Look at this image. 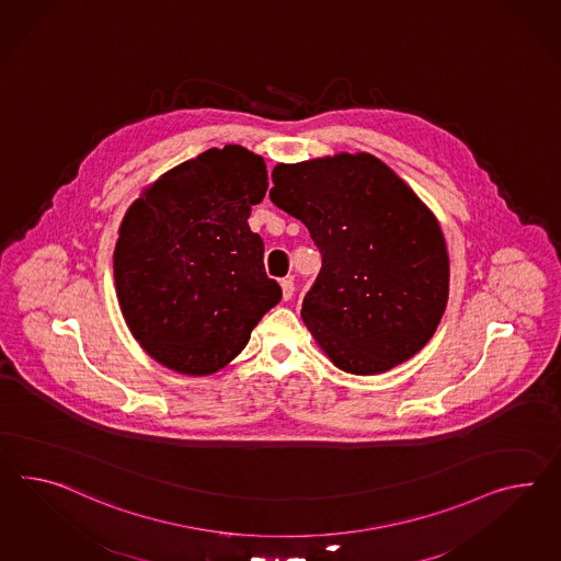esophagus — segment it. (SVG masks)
<instances>
[{
  "label": "esophagus",
  "instance_id": "esophagus-1",
  "mask_svg": "<svg viewBox=\"0 0 561 561\" xmlns=\"http://www.w3.org/2000/svg\"><path fill=\"white\" fill-rule=\"evenodd\" d=\"M280 288H283V299L288 301L293 297V293H295V283L290 278H283L280 280Z\"/></svg>",
  "mask_w": 561,
  "mask_h": 561
}]
</instances>
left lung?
<instances>
[{
  "instance_id": "1",
  "label": "left lung",
  "mask_w": 561,
  "mask_h": 561,
  "mask_svg": "<svg viewBox=\"0 0 561 561\" xmlns=\"http://www.w3.org/2000/svg\"><path fill=\"white\" fill-rule=\"evenodd\" d=\"M271 202L305 224L321 271L301 317L345 373H387L432 340L449 295L437 219L373 154L276 164Z\"/></svg>"
}]
</instances>
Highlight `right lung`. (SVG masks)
I'll return each instance as SVG.
<instances>
[{"label": "right lung", "mask_w": 561, "mask_h": 561, "mask_svg": "<svg viewBox=\"0 0 561 561\" xmlns=\"http://www.w3.org/2000/svg\"><path fill=\"white\" fill-rule=\"evenodd\" d=\"M266 188L264 160L230 145L174 167L129 205L114 250L117 301L162 366L216 373L280 301L262 238L248 226Z\"/></svg>", "instance_id": "right-lung-1"}]
</instances>
